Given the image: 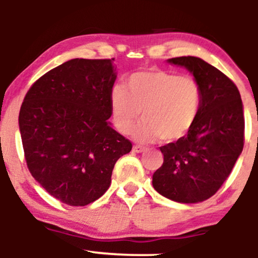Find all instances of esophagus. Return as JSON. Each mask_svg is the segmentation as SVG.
Here are the masks:
<instances>
[{"label":"esophagus","instance_id":"1","mask_svg":"<svg viewBox=\"0 0 258 258\" xmlns=\"http://www.w3.org/2000/svg\"><path fill=\"white\" fill-rule=\"evenodd\" d=\"M132 150L135 153H143V152H146L147 148L146 147H142V146H138V144H136V146H133Z\"/></svg>","mask_w":258,"mask_h":258}]
</instances>
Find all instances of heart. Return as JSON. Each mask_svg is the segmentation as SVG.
Segmentation results:
<instances>
[{"instance_id": "heart-1", "label": "heart", "mask_w": 258, "mask_h": 258, "mask_svg": "<svg viewBox=\"0 0 258 258\" xmlns=\"http://www.w3.org/2000/svg\"><path fill=\"white\" fill-rule=\"evenodd\" d=\"M201 102L203 90L197 80L160 69L132 74L126 88L115 86L110 92L112 122L119 132L130 133L142 111L144 121L135 131L141 142L179 141L194 126Z\"/></svg>"}]
</instances>
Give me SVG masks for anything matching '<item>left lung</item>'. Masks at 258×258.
<instances>
[{
  "mask_svg": "<svg viewBox=\"0 0 258 258\" xmlns=\"http://www.w3.org/2000/svg\"><path fill=\"white\" fill-rule=\"evenodd\" d=\"M168 63L193 73L203 102L190 131L160 147L164 162L153 174V186L177 203H200L217 193L244 148L240 93L232 80L203 59L188 55L171 58Z\"/></svg>",
  "mask_w": 258,
  "mask_h": 258,
  "instance_id": "left-lung-1",
  "label": "left lung"
}]
</instances>
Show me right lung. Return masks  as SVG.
<instances>
[{
  "mask_svg": "<svg viewBox=\"0 0 258 258\" xmlns=\"http://www.w3.org/2000/svg\"><path fill=\"white\" fill-rule=\"evenodd\" d=\"M112 59L76 58L32 84L19 112L29 171L53 198L85 206L108 190L132 143L110 126Z\"/></svg>",
  "mask_w": 258,
  "mask_h": 258,
  "instance_id": "1",
  "label": "right lung"
}]
</instances>
